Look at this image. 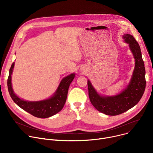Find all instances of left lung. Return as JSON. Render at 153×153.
<instances>
[{"mask_svg":"<svg viewBox=\"0 0 153 153\" xmlns=\"http://www.w3.org/2000/svg\"><path fill=\"white\" fill-rule=\"evenodd\" d=\"M135 59V67L130 82L120 93L114 96H102L88 80V95L92 105L99 111L108 116L123 113L134 106L142 98L146 86L145 68L140 46L133 36H122Z\"/></svg>","mask_w":153,"mask_h":153,"instance_id":"left-lung-1","label":"left lung"}]
</instances>
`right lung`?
Here are the masks:
<instances>
[{"label":"right lung","mask_w":153,"mask_h":153,"mask_svg":"<svg viewBox=\"0 0 153 153\" xmlns=\"http://www.w3.org/2000/svg\"><path fill=\"white\" fill-rule=\"evenodd\" d=\"M14 67V62L10 69L7 81L8 89L13 100L20 108L31 115L39 118H48L51 117L62 110L67 98L69 86L75 77V73L62 79L55 93L48 99L39 101H28L20 98L14 92L11 75Z\"/></svg>","instance_id":"right-lung-1"}]
</instances>
